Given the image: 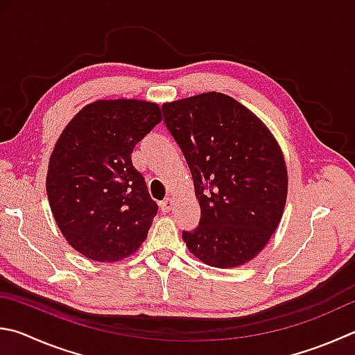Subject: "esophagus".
Returning <instances> with one entry per match:
<instances>
[{"label":"esophagus","instance_id":"34e87169","mask_svg":"<svg viewBox=\"0 0 355 355\" xmlns=\"http://www.w3.org/2000/svg\"><path fill=\"white\" fill-rule=\"evenodd\" d=\"M159 206H161V211H163V212H169L172 209V206H173V198H171V197L164 198L163 202L159 203Z\"/></svg>","mask_w":355,"mask_h":355}]
</instances>
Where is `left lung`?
<instances>
[{"instance_id": "8db88e82", "label": "left lung", "mask_w": 355, "mask_h": 355, "mask_svg": "<svg viewBox=\"0 0 355 355\" xmlns=\"http://www.w3.org/2000/svg\"><path fill=\"white\" fill-rule=\"evenodd\" d=\"M163 113L202 209L198 227L183 231L186 247L217 268L254 259L286 208L288 177L278 141L253 112L223 93L164 102Z\"/></svg>"}]
</instances>
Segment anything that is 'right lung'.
Returning a JSON list of instances; mask_svg holds the SVG:
<instances>
[{
    "label": "right lung",
    "instance_id": "obj_1",
    "mask_svg": "<svg viewBox=\"0 0 355 355\" xmlns=\"http://www.w3.org/2000/svg\"><path fill=\"white\" fill-rule=\"evenodd\" d=\"M161 119L155 102L99 99L63 128L49 157L46 192L57 227L77 253L118 262L147 239L158 205L132 152Z\"/></svg>",
    "mask_w": 355,
    "mask_h": 355
}]
</instances>
